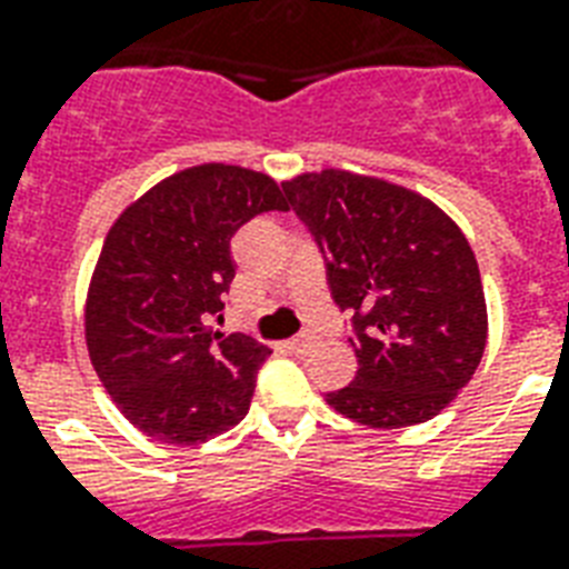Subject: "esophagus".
Here are the masks:
<instances>
[{
	"label": "esophagus",
	"mask_w": 569,
	"mask_h": 569,
	"mask_svg": "<svg viewBox=\"0 0 569 569\" xmlns=\"http://www.w3.org/2000/svg\"><path fill=\"white\" fill-rule=\"evenodd\" d=\"M315 345H318V336H315V332H311V330L300 332L297 339H290V348L297 350V353H306V350H311V348H315Z\"/></svg>",
	"instance_id": "34e87169"
}]
</instances>
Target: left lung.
I'll list each match as a JSON object with an SVG mask.
<instances>
[{
	"mask_svg": "<svg viewBox=\"0 0 569 569\" xmlns=\"http://www.w3.org/2000/svg\"><path fill=\"white\" fill-rule=\"evenodd\" d=\"M318 242L332 300L350 315L357 378L327 392L371 429L426 422L471 381L486 348V300L471 246L408 188L345 170L284 182Z\"/></svg>",
	"mask_w": 569,
	"mask_h": 569,
	"instance_id": "left-lung-1",
	"label": "left lung"
}]
</instances>
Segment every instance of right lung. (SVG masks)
<instances>
[{
  "label": "right lung",
  "instance_id": "add662e5",
  "mask_svg": "<svg viewBox=\"0 0 569 569\" xmlns=\"http://www.w3.org/2000/svg\"><path fill=\"white\" fill-rule=\"evenodd\" d=\"M288 200L263 173L200 164L131 203L104 239L87 348L117 408L164 443H203L249 413L269 348L207 327L237 276L233 233Z\"/></svg>",
  "mask_w": 569,
  "mask_h": 569
}]
</instances>
